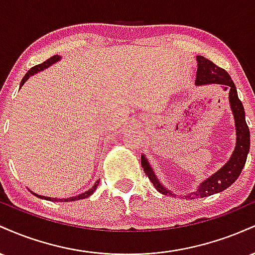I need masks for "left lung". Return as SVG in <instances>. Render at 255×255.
<instances>
[{"label":"left lung","instance_id":"1","mask_svg":"<svg viewBox=\"0 0 255 255\" xmlns=\"http://www.w3.org/2000/svg\"><path fill=\"white\" fill-rule=\"evenodd\" d=\"M198 69H197V78H195V85L197 86H203V85H211L217 84L223 87L224 91L229 92V105L231 113L234 115V121H235V130H236V144L233 153L228 162L219 169L218 171L213 172L211 176L201 182L197 187L194 192L188 193V194L182 195L180 198L187 199H195V198H205L210 195L216 194V193L223 192L228 187L238 180V177L241 174L242 169L247 160L248 152H250L251 146V134L248 126L246 124V114L244 105L239 99L238 90H236L235 84L231 80L230 75L228 74L224 69L219 68L211 61L205 58L204 56H197ZM141 166L144 168L145 174L147 175L154 188L157 189L160 194L170 195L174 197L171 191H169L164 184L159 181L157 175L154 174L153 169L145 154H141Z\"/></svg>","mask_w":255,"mask_h":255}]
</instances>
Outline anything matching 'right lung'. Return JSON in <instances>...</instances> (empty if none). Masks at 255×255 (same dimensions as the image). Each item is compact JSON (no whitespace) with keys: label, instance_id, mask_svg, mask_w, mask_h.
<instances>
[{"label":"right lung","instance_id":"obj_1","mask_svg":"<svg viewBox=\"0 0 255 255\" xmlns=\"http://www.w3.org/2000/svg\"><path fill=\"white\" fill-rule=\"evenodd\" d=\"M61 58H62V56H60V55H54V56H51L50 58H49V60H46L45 62H43V63L38 64V66H34V67H32V68L30 69V71H28L27 73H26V74H25V77L22 78L21 83H20V87H19V89H21V86H22V85H24V84L26 83V81L28 80V78L32 77V75L37 74V73H39V72L44 71V69L49 68V67L52 66V64H55V63H56V62H58V61H61ZM98 184H99V180L96 181V183L93 184V186H92V188H90L89 191H86V192L81 193V194H79V195H75V197H71V198H63V199H60V198H50V197H45V195H39V194H37V193L32 192V191H30V189H28V191H30V192H31L32 194H33V195H36L37 198L44 199V200H49V201H61V203H68V201H75V200H80V199L89 198L90 195H92L93 193H95L96 189H97Z\"/></svg>","mask_w":255,"mask_h":255}]
</instances>
